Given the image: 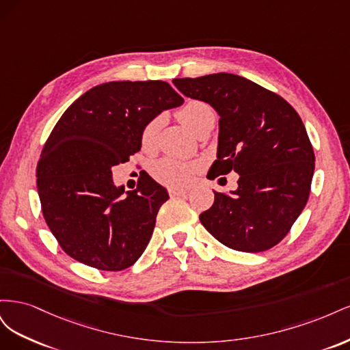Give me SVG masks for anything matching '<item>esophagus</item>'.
<instances>
[{
	"instance_id": "esophagus-1",
	"label": "esophagus",
	"mask_w": 350,
	"mask_h": 350,
	"mask_svg": "<svg viewBox=\"0 0 350 350\" xmlns=\"http://www.w3.org/2000/svg\"><path fill=\"white\" fill-rule=\"evenodd\" d=\"M188 193V188H178V187H171L169 188V194L172 197L175 196H185Z\"/></svg>"
}]
</instances>
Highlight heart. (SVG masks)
<instances>
[{"label":"heart","instance_id":"heart-1","mask_svg":"<svg viewBox=\"0 0 350 350\" xmlns=\"http://www.w3.org/2000/svg\"><path fill=\"white\" fill-rule=\"evenodd\" d=\"M178 118L187 126V129L196 133L206 121L215 118V112L208 103L203 100H188L184 107L178 111ZM161 118H154L144 126L142 143L144 147H153L156 137L161 130ZM153 176L166 185H185L193 176L194 166L191 163L175 161V159H162L153 169Z\"/></svg>","mask_w":350,"mask_h":350}]
</instances>
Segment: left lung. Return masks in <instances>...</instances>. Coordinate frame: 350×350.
<instances>
[{"label":"left lung","instance_id":"1","mask_svg":"<svg viewBox=\"0 0 350 350\" xmlns=\"http://www.w3.org/2000/svg\"><path fill=\"white\" fill-rule=\"evenodd\" d=\"M172 81L220 116L210 178L239 175L235 191H215L200 221L232 250H270L288 235L310 197L315 156L301 116L279 94L237 74Z\"/></svg>","mask_w":350,"mask_h":350}]
</instances>
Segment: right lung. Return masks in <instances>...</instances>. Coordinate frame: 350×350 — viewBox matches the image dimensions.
<instances>
[{"instance_id": "add662e5", "label": "right lung", "mask_w": 350, "mask_h": 350, "mask_svg": "<svg viewBox=\"0 0 350 350\" xmlns=\"http://www.w3.org/2000/svg\"><path fill=\"white\" fill-rule=\"evenodd\" d=\"M183 103L166 81H109L62 113L42 149L36 184L46 225L71 258L107 271L140 258L169 196L149 175L124 194L112 167L140 150L147 124Z\"/></svg>"}]
</instances>
